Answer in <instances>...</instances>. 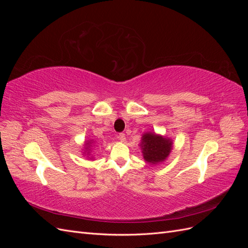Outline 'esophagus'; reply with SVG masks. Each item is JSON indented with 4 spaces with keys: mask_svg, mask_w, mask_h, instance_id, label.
Listing matches in <instances>:
<instances>
[{
    "mask_svg": "<svg viewBox=\"0 0 248 248\" xmlns=\"http://www.w3.org/2000/svg\"><path fill=\"white\" fill-rule=\"evenodd\" d=\"M118 140H121V141H125V140H126L125 134H124V133H120L119 136H118Z\"/></svg>",
    "mask_w": 248,
    "mask_h": 248,
    "instance_id": "obj_1",
    "label": "esophagus"
}]
</instances>
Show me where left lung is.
<instances>
[{"label":"left lung","instance_id":"left-lung-1","mask_svg":"<svg viewBox=\"0 0 248 248\" xmlns=\"http://www.w3.org/2000/svg\"><path fill=\"white\" fill-rule=\"evenodd\" d=\"M140 146L144 159L150 164H157L168 158L171 151L172 141L170 139L154 132H146L142 134Z\"/></svg>","mask_w":248,"mask_h":248}]
</instances>
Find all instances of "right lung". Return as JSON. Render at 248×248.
Returning a JSON list of instances; mask_svg holds the SVG:
<instances>
[{
  "label": "right lung",
  "instance_id": "1",
  "mask_svg": "<svg viewBox=\"0 0 248 248\" xmlns=\"http://www.w3.org/2000/svg\"><path fill=\"white\" fill-rule=\"evenodd\" d=\"M92 142H93V141H91V140H90V141L88 140V142H87V144L85 145V146H87V148H86V150H87V151H90V149H89V147H90V146H91V144H92ZM88 153H90V152H88Z\"/></svg>",
  "mask_w": 248,
  "mask_h": 248
}]
</instances>
